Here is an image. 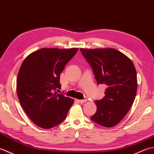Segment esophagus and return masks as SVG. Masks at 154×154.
<instances>
[{
    "label": "esophagus",
    "instance_id": "esophagus-1",
    "mask_svg": "<svg viewBox=\"0 0 154 154\" xmlns=\"http://www.w3.org/2000/svg\"><path fill=\"white\" fill-rule=\"evenodd\" d=\"M77 101L80 103H86L87 101V99H83V100H77Z\"/></svg>",
    "mask_w": 154,
    "mask_h": 154
}]
</instances>
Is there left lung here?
Returning a JSON list of instances; mask_svg holds the SVG:
<instances>
[{
  "label": "left lung",
  "mask_w": 154,
  "mask_h": 154,
  "mask_svg": "<svg viewBox=\"0 0 154 154\" xmlns=\"http://www.w3.org/2000/svg\"><path fill=\"white\" fill-rule=\"evenodd\" d=\"M91 67L97 84H105V96L95 100L96 113L91 118L100 126L119 124L131 108L137 91V75L132 61L112 48L80 49Z\"/></svg>",
  "instance_id": "left-lung-1"
}]
</instances>
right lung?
<instances>
[{
  "label": "right lung",
  "instance_id": "obj_1",
  "mask_svg": "<svg viewBox=\"0 0 154 154\" xmlns=\"http://www.w3.org/2000/svg\"><path fill=\"white\" fill-rule=\"evenodd\" d=\"M77 48H43L23 61L16 81L18 97L32 122L45 129L63 122L74 100L54 91L61 89L60 74Z\"/></svg>",
  "mask_w": 154,
  "mask_h": 154
}]
</instances>
